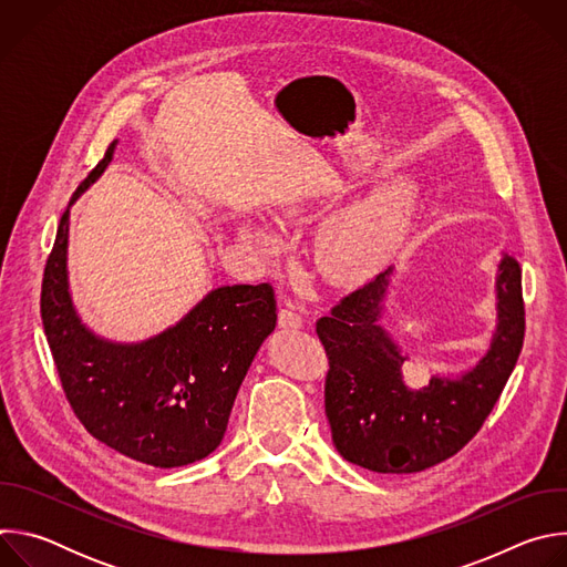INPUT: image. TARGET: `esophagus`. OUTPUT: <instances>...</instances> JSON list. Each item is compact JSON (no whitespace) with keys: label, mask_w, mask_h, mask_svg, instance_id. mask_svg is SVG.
Instances as JSON below:
<instances>
[{"label":"esophagus","mask_w":567,"mask_h":567,"mask_svg":"<svg viewBox=\"0 0 567 567\" xmlns=\"http://www.w3.org/2000/svg\"><path fill=\"white\" fill-rule=\"evenodd\" d=\"M278 326L280 328H302V313H300V309L296 307V305H285L280 311H278Z\"/></svg>","instance_id":"esophagus-1"}]
</instances>
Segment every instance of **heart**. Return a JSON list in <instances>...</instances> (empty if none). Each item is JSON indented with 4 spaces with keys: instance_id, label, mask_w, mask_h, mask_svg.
I'll return each mask as SVG.
<instances>
[{
    "instance_id": "b5f03b06",
    "label": "heart",
    "mask_w": 567,
    "mask_h": 567,
    "mask_svg": "<svg viewBox=\"0 0 567 567\" xmlns=\"http://www.w3.org/2000/svg\"><path fill=\"white\" fill-rule=\"evenodd\" d=\"M411 206V184L390 179L370 195L341 210L328 226L326 256L343 276H359L377 267L394 247ZM256 241H271L269 226L251 230Z\"/></svg>"
}]
</instances>
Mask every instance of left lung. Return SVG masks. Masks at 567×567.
Instances as JSON below:
<instances>
[{"mask_svg": "<svg viewBox=\"0 0 567 567\" xmlns=\"http://www.w3.org/2000/svg\"><path fill=\"white\" fill-rule=\"evenodd\" d=\"M496 278L498 328L477 365L457 379L403 383L409 357L381 328L392 267L316 320L326 348V415L337 451L377 473H417L464 449L494 411L525 339L520 265L505 254Z\"/></svg>", "mask_w": 567, "mask_h": 567, "instance_id": "8db88e82", "label": "left lung"}]
</instances>
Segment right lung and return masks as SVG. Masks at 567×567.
<instances>
[{
    "mask_svg": "<svg viewBox=\"0 0 567 567\" xmlns=\"http://www.w3.org/2000/svg\"><path fill=\"white\" fill-rule=\"evenodd\" d=\"M114 145L73 199L105 171ZM66 241L69 208L44 267L40 311L62 390L80 424L110 449L158 468L213 453L256 352L276 330L274 287L213 289L175 328L143 343H112L90 332L73 309Z\"/></svg>",
    "mask_w": 567,
    "mask_h": 567,
    "instance_id": "right-lung-1",
    "label": "right lung"
}]
</instances>
